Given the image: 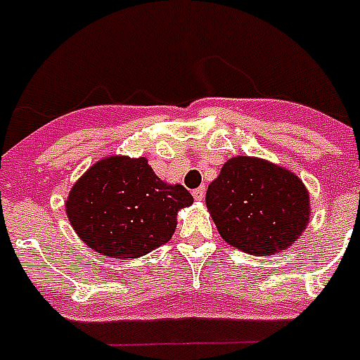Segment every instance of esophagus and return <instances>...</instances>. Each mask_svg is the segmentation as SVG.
<instances>
[{
  "instance_id": "1",
  "label": "esophagus",
  "mask_w": 360,
  "mask_h": 360,
  "mask_svg": "<svg viewBox=\"0 0 360 360\" xmlns=\"http://www.w3.org/2000/svg\"><path fill=\"white\" fill-rule=\"evenodd\" d=\"M192 194H194L195 201H203V198H205V188H203V186H200V188H195Z\"/></svg>"
}]
</instances>
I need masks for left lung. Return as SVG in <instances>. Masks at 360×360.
Segmentation results:
<instances>
[{"label": "left lung", "mask_w": 360, "mask_h": 360, "mask_svg": "<svg viewBox=\"0 0 360 360\" xmlns=\"http://www.w3.org/2000/svg\"><path fill=\"white\" fill-rule=\"evenodd\" d=\"M205 203L221 238L257 257L294 246L311 216L309 190L294 172L246 155L221 166Z\"/></svg>", "instance_id": "1"}]
</instances>
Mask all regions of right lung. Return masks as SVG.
Listing matches in <instances>:
<instances>
[{"label": "right lung", "mask_w": 360, "mask_h": 360, "mask_svg": "<svg viewBox=\"0 0 360 360\" xmlns=\"http://www.w3.org/2000/svg\"><path fill=\"white\" fill-rule=\"evenodd\" d=\"M192 203L188 190L159 179L146 157L110 155L75 181L66 216L96 253L136 259L170 240L177 212Z\"/></svg>", "instance_id": "right-lung-1"}]
</instances>
